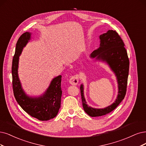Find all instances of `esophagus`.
I'll list each match as a JSON object with an SVG mask.
<instances>
[{"instance_id":"esophagus-1","label":"esophagus","mask_w":146,"mask_h":146,"mask_svg":"<svg viewBox=\"0 0 146 146\" xmlns=\"http://www.w3.org/2000/svg\"><path fill=\"white\" fill-rule=\"evenodd\" d=\"M78 82H79V79L77 74L74 75V76H73L69 80V83L72 85H76Z\"/></svg>"}]
</instances>
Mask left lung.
Returning a JSON list of instances; mask_svg holds the SVG:
<instances>
[{
    "mask_svg": "<svg viewBox=\"0 0 146 146\" xmlns=\"http://www.w3.org/2000/svg\"><path fill=\"white\" fill-rule=\"evenodd\" d=\"M100 46L91 53V58L106 63L115 74L118 84V94L114 103L105 108H94L88 106L84 96V85L80 87L82 106L91 117L105 115L115 110L125 98L129 75V60L125 44L115 31L108 30L99 36Z\"/></svg>",
    "mask_w": 146,
    "mask_h": 146,
    "instance_id": "1",
    "label": "left lung"
}]
</instances>
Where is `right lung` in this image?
<instances>
[{"mask_svg": "<svg viewBox=\"0 0 146 146\" xmlns=\"http://www.w3.org/2000/svg\"><path fill=\"white\" fill-rule=\"evenodd\" d=\"M31 38V32H26L20 36L16 44L12 64L13 92L17 103L25 112L38 120L47 121L55 117L61 107L62 76L54 78L46 91L39 96H29L25 92L18 74L19 56Z\"/></svg>", "mask_w": 146, "mask_h": 146, "instance_id": "add662e5", "label": "right lung"}]
</instances>
